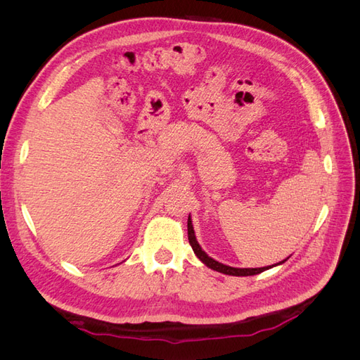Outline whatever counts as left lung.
<instances>
[{"label":"left lung","instance_id":"8db88e82","mask_svg":"<svg viewBox=\"0 0 360 360\" xmlns=\"http://www.w3.org/2000/svg\"><path fill=\"white\" fill-rule=\"evenodd\" d=\"M188 238H189V243H191V246H192V249H193L195 255H197L207 267H210V269H213V270H216V271H221V274H224V275H231V276H252V275H258V274H261V271H264V270H269V269L274 267V266H266V267H257V269H238V267L225 266V264L219 263V261L213 259L212 257H209V255H207V254L204 252V250H202L201 246H200V243L197 242V237H195V231H193V226H192L191 214H189V217H188ZM285 261H287V258H285L284 261H281V263H278V264L285 263ZM278 264H275V266H278Z\"/></svg>","mask_w":360,"mask_h":360}]
</instances>
